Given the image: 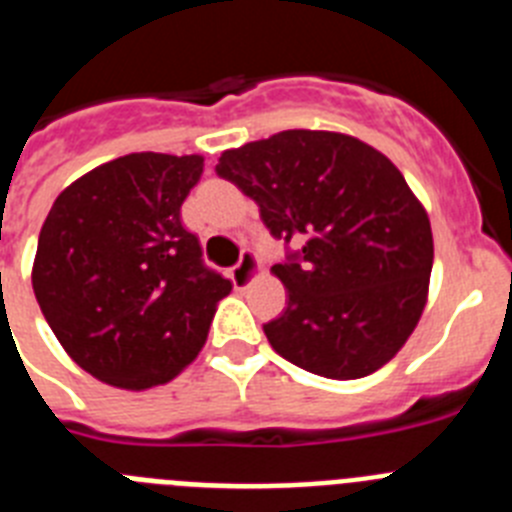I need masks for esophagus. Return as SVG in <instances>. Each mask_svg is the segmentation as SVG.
Returning <instances> with one entry per match:
<instances>
[{
	"mask_svg": "<svg viewBox=\"0 0 512 512\" xmlns=\"http://www.w3.org/2000/svg\"><path fill=\"white\" fill-rule=\"evenodd\" d=\"M256 271H259L256 256L251 251H243L241 261L230 269V282H233L235 289H246L251 284V279L256 277Z\"/></svg>",
	"mask_w": 512,
	"mask_h": 512,
	"instance_id": "34e87169",
	"label": "esophagus"
}]
</instances>
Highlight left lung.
<instances>
[{
  "mask_svg": "<svg viewBox=\"0 0 512 512\" xmlns=\"http://www.w3.org/2000/svg\"><path fill=\"white\" fill-rule=\"evenodd\" d=\"M215 171L287 243L271 266L289 297L264 325L271 348L328 379L387 364L423 315L433 269L431 220L390 158L351 135L284 130L225 151Z\"/></svg>",
  "mask_w": 512,
  "mask_h": 512,
  "instance_id": "obj_1",
  "label": "left lung"
}]
</instances>
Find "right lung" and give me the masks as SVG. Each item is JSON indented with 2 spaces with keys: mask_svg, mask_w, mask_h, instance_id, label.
Here are the masks:
<instances>
[{
  "mask_svg": "<svg viewBox=\"0 0 512 512\" xmlns=\"http://www.w3.org/2000/svg\"><path fill=\"white\" fill-rule=\"evenodd\" d=\"M202 166V156L128 153L63 189L45 217L35 300L66 354L99 382L148 390L174 379L233 289L182 225Z\"/></svg>",
  "mask_w": 512,
  "mask_h": 512,
  "instance_id": "1",
  "label": "right lung"
}]
</instances>
